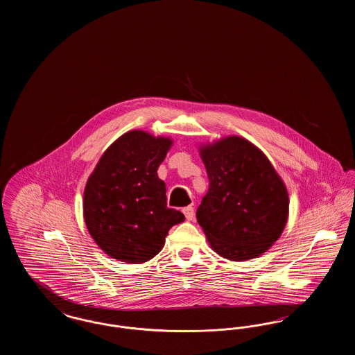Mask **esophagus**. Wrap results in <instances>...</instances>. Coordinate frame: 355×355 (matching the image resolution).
Instances as JSON below:
<instances>
[{
    "instance_id": "1",
    "label": "esophagus",
    "mask_w": 355,
    "mask_h": 355,
    "mask_svg": "<svg viewBox=\"0 0 355 355\" xmlns=\"http://www.w3.org/2000/svg\"><path fill=\"white\" fill-rule=\"evenodd\" d=\"M182 211H184V214H185L186 220H193V218H194V207L186 206V207L182 209Z\"/></svg>"
}]
</instances>
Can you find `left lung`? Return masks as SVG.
<instances>
[{"label": "left lung", "mask_w": 355, "mask_h": 355, "mask_svg": "<svg viewBox=\"0 0 355 355\" xmlns=\"http://www.w3.org/2000/svg\"><path fill=\"white\" fill-rule=\"evenodd\" d=\"M209 190L197 220L209 245L230 261L253 259L269 250L288 218L286 185L265 153L229 135L200 146Z\"/></svg>", "instance_id": "8db88e82"}]
</instances>
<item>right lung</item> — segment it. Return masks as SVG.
Wrapping results in <instances>:
<instances>
[{"instance_id": "obj_1", "label": "right lung", "mask_w": 355, "mask_h": 355, "mask_svg": "<svg viewBox=\"0 0 355 355\" xmlns=\"http://www.w3.org/2000/svg\"><path fill=\"white\" fill-rule=\"evenodd\" d=\"M173 145L169 137L130 130L102 154L84 191V220L109 257L144 263L159 253L170 227L185 216L166 205L157 170Z\"/></svg>"}]
</instances>
